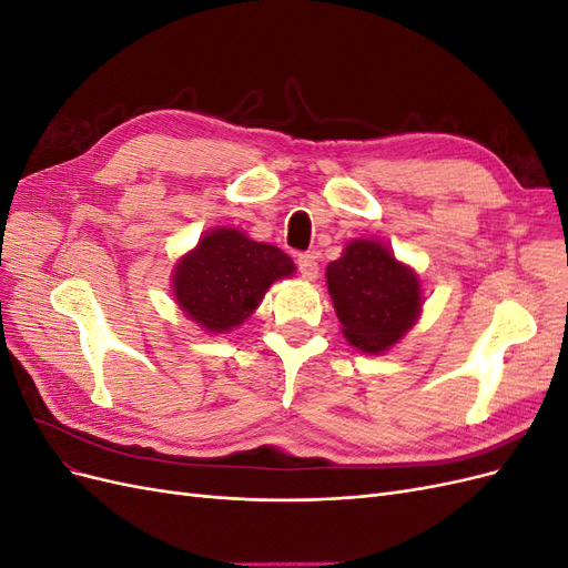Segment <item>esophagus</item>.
<instances>
[{
	"label": "esophagus",
	"mask_w": 568,
	"mask_h": 568,
	"mask_svg": "<svg viewBox=\"0 0 568 568\" xmlns=\"http://www.w3.org/2000/svg\"><path fill=\"white\" fill-rule=\"evenodd\" d=\"M296 265H298V272H301V277H303V280H307V282H315V280H317L320 267H317V257H315L313 253H303V255H298Z\"/></svg>",
	"instance_id": "esophagus-1"
}]
</instances>
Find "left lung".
<instances>
[{
  "mask_svg": "<svg viewBox=\"0 0 568 568\" xmlns=\"http://www.w3.org/2000/svg\"><path fill=\"white\" fill-rule=\"evenodd\" d=\"M326 288L343 338L363 353L390 351L417 324L424 305L419 274L376 239H353L326 265Z\"/></svg>",
  "mask_w": 568,
  "mask_h": 568,
  "instance_id": "left-lung-1",
  "label": "left lung"
}]
</instances>
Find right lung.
<instances>
[{"label": "right lung", "mask_w": 568, "mask_h": 568, "mask_svg": "<svg viewBox=\"0 0 568 568\" xmlns=\"http://www.w3.org/2000/svg\"><path fill=\"white\" fill-rule=\"evenodd\" d=\"M294 272L282 248L253 242L236 227H215L178 257L170 284L189 320L209 334H227L255 313L274 282Z\"/></svg>", "instance_id": "1"}]
</instances>
